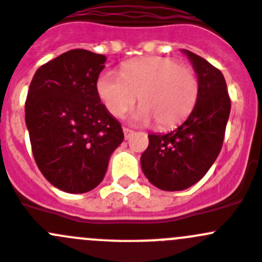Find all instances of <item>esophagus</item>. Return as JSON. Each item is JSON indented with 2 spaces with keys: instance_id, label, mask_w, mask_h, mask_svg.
Here are the masks:
<instances>
[{
  "instance_id": "esophagus-1",
  "label": "esophagus",
  "mask_w": 262,
  "mask_h": 262,
  "mask_svg": "<svg viewBox=\"0 0 262 262\" xmlns=\"http://www.w3.org/2000/svg\"><path fill=\"white\" fill-rule=\"evenodd\" d=\"M123 134H124V139H129L131 138V136H133V134H134V131L133 129H129V128H127V127H123Z\"/></svg>"
}]
</instances>
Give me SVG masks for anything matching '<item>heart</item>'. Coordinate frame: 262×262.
Returning a JSON list of instances; mask_svg holds the SVG:
<instances>
[{
  "label": "heart",
  "instance_id": "1",
  "mask_svg": "<svg viewBox=\"0 0 262 262\" xmlns=\"http://www.w3.org/2000/svg\"><path fill=\"white\" fill-rule=\"evenodd\" d=\"M96 92L109 113L122 117L139 98L140 106L133 114L136 123L168 128L183 122L195 106L199 81L195 72L181 67L178 60L163 56H146L127 61L121 74L100 73Z\"/></svg>",
  "mask_w": 262,
  "mask_h": 262
}]
</instances>
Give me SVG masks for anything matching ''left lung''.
Returning a JSON list of instances; mask_svg holds the SVG:
<instances>
[{
    "label": "left lung",
    "mask_w": 262,
    "mask_h": 262,
    "mask_svg": "<svg viewBox=\"0 0 262 262\" xmlns=\"http://www.w3.org/2000/svg\"><path fill=\"white\" fill-rule=\"evenodd\" d=\"M183 52L198 77V100L178 128L148 135L149 145L140 158L146 179L167 191L188 189L207 173L221 150L230 114L223 73L194 52Z\"/></svg>",
    "instance_id": "8db88e82"
}]
</instances>
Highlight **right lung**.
<instances>
[{"mask_svg":"<svg viewBox=\"0 0 262 262\" xmlns=\"http://www.w3.org/2000/svg\"><path fill=\"white\" fill-rule=\"evenodd\" d=\"M105 61L104 55L71 50L39 67L29 86L26 123L34 161L47 181L67 193L96 188L123 141L121 123L96 92Z\"/></svg>","mask_w":262,"mask_h":262,"instance_id":"add662e5","label":"right lung"}]
</instances>
